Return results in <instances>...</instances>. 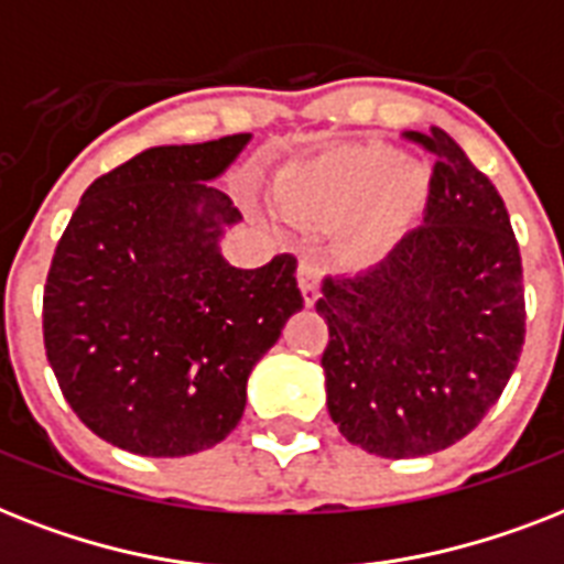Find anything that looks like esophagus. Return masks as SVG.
Listing matches in <instances>:
<instances>
[{
	"label": "esophagus",
	"instance_id": "1",
	"mask_svg": "<svg viewBox=\"0 0 564 564\" xmlns=\"http://www.w3.org/2000/svg\"><path fill=\"white\" fill-rule=\"evenodd\" d=\"M296 279H300V291H303L305 305L317 303V300H319V270H317V264H311V261H300Z\"/></svg>",
	"mask_w": 564,
	"mask_h": 564
}]
</instances>
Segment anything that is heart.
I'll return each instance as SVG.
<instances>
[{"mask_svg": "<svg viewBox=\"0 0 564 564\" xmlns=\"http://www.w3.org/2000/svg\"><path fill=\"white\" fill-rule=\"evenodd\" d=\"M431 177L384 142H349L282 169L273 200L303 227H337L346 259H384L427 200Z\"/></svg>", "mask_w": 564, "mask_h": 564, "instance_id": "1", "label": "heart"}]
</instances>
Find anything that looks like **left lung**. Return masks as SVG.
<instances>
[{"mask_svg": "<svg viewBox=\"0 0 564 564\" xmlns=\"http://www.w3.org/2000/svg\"><path fill=\"white\" fill-rule=\"evenodd\" d=\"M404 137L436 156L425 224L369 270L328 276L317 300L328 416L387 460L471 434L524 346L521 253L498 188L445 130Z\"/></svg>", "mask_w": 564, "mask_h": 564, "instance_id": "1", "label": "left lung"}]
</instances>
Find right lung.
Wrapping results in <instances>:
<instances>
[{"mask_svg": "<svg viewBox=\"0 0 564 564\" xmlns=\"http://www.w3.org/2000/svg\"><path fill=\"white\" fill-rule=\"evenodd\" d=\"M253 133L148 148L84 192L43 294V340L84 425L142 457H186L241 422L247 378L303 308L296 259L229 264L241 220L209 186Z\"/></svg>", "mask_w": 564, "mask_h": 564, "instance_id": "add662e5", "label": "right lung"}]
</instances>
